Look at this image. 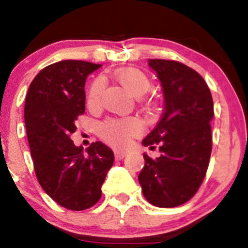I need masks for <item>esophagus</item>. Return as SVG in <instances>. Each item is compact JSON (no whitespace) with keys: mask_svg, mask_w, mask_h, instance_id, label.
<instances>
[{"mask_svg":"<svg viewBox=\"0 0 248 248\" xmlns=\"http://www.w3.org/2000/svg\"><path fill=\"white\" fill-rule=\"evenodd\" d=\"M115 158L116 159H122L127 155L126 151H121V150H114Z\"/></svg>","mask_w":248,"mask_h":248,"instance_id":"esophagus-1","label":"esophagus"}]
</instances>
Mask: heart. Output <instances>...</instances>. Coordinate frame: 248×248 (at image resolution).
<instances>
[{"mask_svg":"<svg viewBox=\"0 0 248 248\" xmlns=\"http://www.w3.org/2000/svg\"><path fill=\"white\" fill-rule=\"evenodd\" d=\"M115 78L117 81L126 89L132 96L140 98L144 96L150 89V80L145 73L137 68H122L115 72ZM103 92V81L101 79L94 80L90 87L87 94V104L94 108L99 104ZM141 129L140 124L133 119L124 120H108L99 128L102 138L112 145L122 146L128 142L131 137L138 134Z\"/></svg>","mask_w":248,"mask_h":248,"instance_id":"b5f03b06","label":"heart"}]
</instances>
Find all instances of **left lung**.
<instances>
[{
	"label": "left lung",
	"instance_id": "8db88e82",
	"mask_svg": "<svg viewBox=\"0 0 248 248\" xmlns=\"http://www.w3.org/2000/svg\"><path fill=\"white\" fill-rule=\"evenodd\" d=\"M147 62L161 81L164 110L142 145H158L161 156L152 159L144 154L145 166L138 180L147 202L175 207L197 193L206 174L214 101L202 77L186 64L158 59Z\"/></svg>",
	"mask_w": 248,
	"mask_h": 248
}]
</instances>
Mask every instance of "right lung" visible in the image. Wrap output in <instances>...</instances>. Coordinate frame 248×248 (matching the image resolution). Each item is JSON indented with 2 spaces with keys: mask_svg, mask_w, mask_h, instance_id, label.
Masks as SVG:
<instances>
[{
  "mask_svg": "<svg viewBox=\"0 0 248 248\" xmlns=\"http://www.w3.org/2000/svg\"><path fill=\"white\" fill-rule=\"evenodd\" d=\"M101 64L64 60L42 69L25 101V126L34 171L44 192L61 206L81 211L101 199L102 185L114 163L103 142L86 151L71 134L85 112V81Z\"/></svg>",
  "mask_w": 248,
  "mask_h": 248,
  "instance_id": "obj_1",
  "label": "right lung"
}]
</instances>
